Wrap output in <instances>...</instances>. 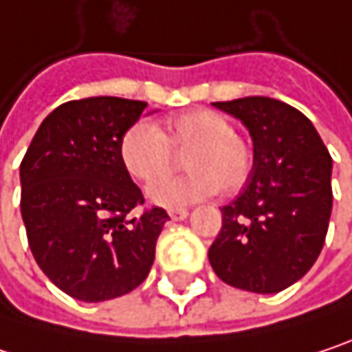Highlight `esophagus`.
<instances>
[{
    "mask_svg": "<svg viewBox=\"0 0 352 352\" xmlns=\"http://www.w3.org/2000/svg\"><path fill=\"white\" fill-rule=\"evenodd\" d=\"M169 216H171V220L179 222V220H185L189 216V212L185 208H173V210H169Z\"/></svg>",
    "mask_w": 352,
    "mask_h": 352,
    "instance_id": "34e87169",
    "label": "esophagus"
}]
</instances>
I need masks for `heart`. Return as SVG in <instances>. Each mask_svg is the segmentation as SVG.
Here are the masks:
<instances>
[{"label": "heart", "instance_id": "b5f03b06", "mask_svg": "<svg viewBox=\"0 0 352 352\" xmlns=\"http://www.w3.org/2000/svg\"><path fill=\"white\" fill-rule=\"evenodd\" d=\"M171 146L190 148L184 162L190 173L159 179L173 162ZM118 155L128 175L136 181H153L146 187V197L163 208L201 201L218 189L234 193L245 187L252 171L250 144L234 132L228 118L212 109L179 113L167 120L165 132L153 122L138 120L124 130Z\"/></svg>", "mask_w": 352, "mask_h": 352}]
</instances>
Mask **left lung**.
Wrapping results in <instances>:
<instances>
[{
    "label": "left lung",
    "instance_id": "obj_1",
    "mask_svg": "<svg viewBox=\"0 0 352 352\" xmlns=\"http://www.w3.org/2000/svg\"><path fill=\"white\" fill-rule=\"evenodd\" d=\"M214 106L248 130L252 171L236 199L222 208L210 265L232 287L277 294L312 269L324 246L332 159L314 124L279 100L252 96Z\"/></svg>",
    "mask_w": 352,
    "mask_h": 352
}]
</instances>
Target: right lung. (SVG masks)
Here are the masks:
<instances>
[{"instance_id":"add662e5","label":"right lung","mask_w":352,"mask_h":352,"mask_svg":"<svg viewBox=\"0 0 352 352\" xmlns=\"http://www.w3.org/2000/svg\"><path fill=\"white\" fill-rule=\"evenodd\" d=\"M146 104L85 98L44 118L20 165L22 220L42 273L67 296L106 302L138 287L169 220L144 204L120 163L118 144Z\"/></svg>"}]
</instances>
